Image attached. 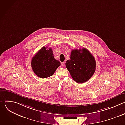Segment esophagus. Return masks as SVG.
I'll use <instances>...</instances> for the list:
<instances>
[{
  "instance_id": "esophagus-1",
  "label": "esophagus",
  "mask_w": 125,
  "mask_h": 125,
  "mask_svg": "<svg viewBox=\"0 0 125 125\" xmlns=\"http://www.w3.org/2000/svg\"><path fill=\"white\" fill-rule=\"evenodd\" d=\"M61 66L62 67H64V66H65V62H63L61 63Z\"/></svg>"
}]
</instances>
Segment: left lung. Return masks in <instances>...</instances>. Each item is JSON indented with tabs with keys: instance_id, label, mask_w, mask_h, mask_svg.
Returning <instances> with one entry per match:
<instances>
[{
	"instance_id": "obj_1",
	"label": "left lung",
	"mask_w": 125,
	"mask_h": 125,
	"mask_svg": "<svg viewBox=\"0 0 125 125\" xmlns=\"http://www.w3.org/2000/svg\"><path fill=\"white\" fill-rule=\"evenodd\" d=\"M66 66L74 81L78 83L90 80L95 72V60L87 49L72 50Z\"/></svg>"
}]
</instances>
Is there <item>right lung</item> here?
I'll list each match as a JSON object with an SVG mask.
<instances>
[{
  "mask_svg": "<svg viewBox=\"0 0 125 125\" xmlns=\"http://www.w3.org/2000/svg\"><path fill=\"white\" fill-rule=\"evenodd\" d=\"M31 66L35 75L46 78L53 75L60 66V62L55 59L51 48L43 46L32 57Z\"/></svg>",
  "mask_w": 125,
  "mask_h": 125,
  "instance_id": "right-lung-1",
  "label": "right lung"
}]
</instances>
